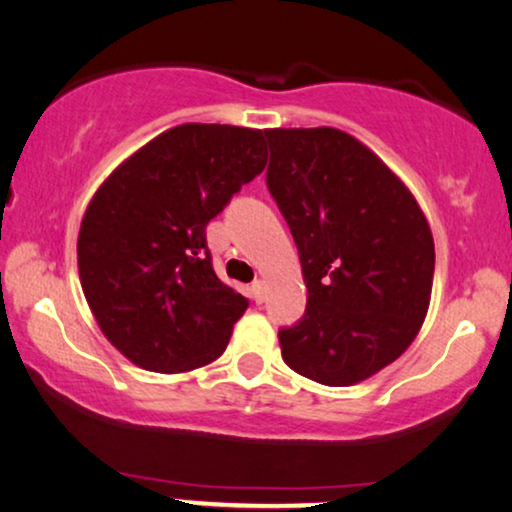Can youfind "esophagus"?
<instances>
[{"label": "esophagus", "instance_id": "obj_1", "mask_svg": "<svg viewBox=\"0 0 512 512\" xmlns=\"http://www.w3.org/2000/svg\"><path fill=\"white\" fill-rule=\"evenodd\" d=\"M250 298L255 300V303H262V300H264V281L257 279V281L250 283Z\"/></svg>", "mask_w": 512, "mask_h": 512}]
</instances>
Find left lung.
<instances>
[{
    "label": "left lung",
    "instance_id": "8db88e82",
    "mask_svg": "<svg viewBox=\"0 0 512 512\" xmlns=\"http://www.w3.org/2000/svg\"><path fill=\"white\" fill-rule=\"evenodd\" d=\"M267 188L298 245L305 315L279 331L283 362L350 386L415 341L434 281L420 205L381 159L338 128H269Z\"/></svg>",
    "mask_w": 512,
    "mask_h": 512
}]
</instances>
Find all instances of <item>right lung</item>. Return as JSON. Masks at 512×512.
Masks as SVG:
<instances>
[{
    "label": "right lung",
    "mask_w": 512,
    "mask_h": 512,
    "mask_svg": "<svg viewBox=\"0 0 512 512\" xmlns=\"http://www.w3.org/2000/svg\"><path fill=\"white\" fill-rule=\"evenodd\" d=\"M267 164L264 133L183 123L102 183L78 233V274L102 334L133 365L176 374L229 346L248 298L214 274L207 224Z\"/></svg>",
    "instance_id": "right-lung-1"
}]
</instances>
